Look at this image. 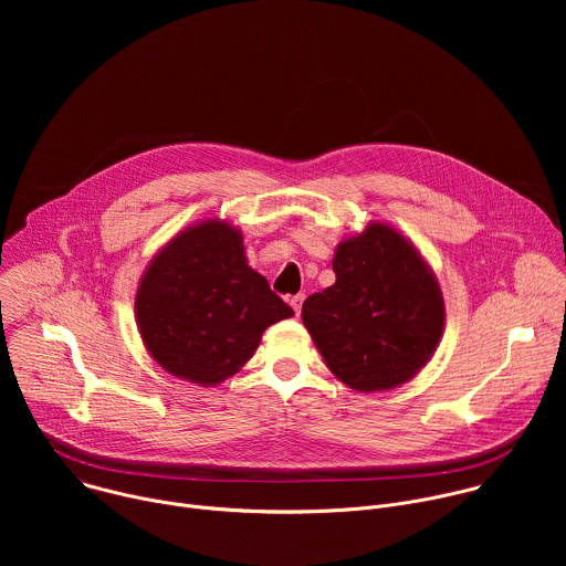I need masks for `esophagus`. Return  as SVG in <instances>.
<instances>
[{"instance_id":"obj_1","label":"esophagus","mask_w":566,"mask_h":566,"mask_svg":"<svg viewBox=\"0 0 566 566\" xmlns=\"http://www.w3.org/2000/svg\"><path fill=\"white\" fill-rule=\"evenodd\" d=\"M302 302H304V293H297V295H293V297H291V306H293L295 315H300V311H302Z\"/></svg>"}]
</instances>
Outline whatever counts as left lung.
<instances>
[{
    "instance_id": "1",
    "label": "left lung",
    "mask_w": 566,
    "mask_h": 566,
    "mask_svg": "<svg viewBox=\"0 0 566 566\" xmlns=\"http://www.w3.org/2000/svg\"><path fill=\"white\" fill-rule=\"evenodd\" d=\"M336 282L302 304V322L329 371L356 391L410 382L434 356L446 302L432 266L391 223L343 237Z\"/></svg>"
}]
</instances>
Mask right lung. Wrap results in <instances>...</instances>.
<instances>
[{
    "mask_svg": "<svg viewBox=\"0 0 566 566\" xmlns=\"http://www.w3.org/2000/svg\"><path fill=\"white\" fill-rule=\"evenodd\" d=\"M147 354L168 374L214 387L258 352L264 332L293 308L249 266L244 234L228 219H201L156 251L134 295Z\"/></svg>",
    "mask_w": 566,
    "mask_h": 566,
    "instance_id": "right-lung-1",
    "label": "right lung"
}]
</instances>
